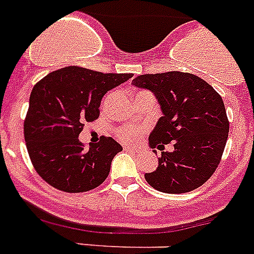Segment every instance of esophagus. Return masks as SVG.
<instances>
[{
    "instance_id": "1",
    "label": "esophagus",
    "mask_w": 254,
    "mask_h": 254,
    "mask_svg": "<svg viewBox=\"0 0 254 254\" xmlns=\"http://www.w3.org/2000/svg\"><path fill=\"white\" fill-rule=\"evenodd\" d=\"M124 150H127V151H133V152H138V147H134V146H125V148Z\"/></svg>"
}]
</instances>
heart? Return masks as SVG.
Segmentation results:
<instances>
[{
	"label": "heart",
	"instance_id": "heart-1",
	"mask_svg": "<svg viewBox=\"0 0 254 254\" xmlns=\"http://www.w3.org/2000/svg\"><path fill=\"white\" fill-rule=\"evenodd\" d=\"M142 134H143V127L137 125H123L116 129L117 137L125 142H135L142 137Z\"/></svg>",
	"mask_w": 254,
	"mask_h": 254
}]
</instances>
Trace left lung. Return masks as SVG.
Instances as JSON below:
<instances>
[{
	"instance_id": "left-lung-1",
	"label": "left lung",
	"mask_w": 254,
	"mask_h": 254,
	"mask_svg": "<svg viewBox=\"0 0 254 254\" xmlns=\"http://www.w3.org/2000/svg\"><path fill=\"white\" fill-rule=\"evenodd\" d=\"M131 84L152 91L163 111L148 138L150 146L160 151L168 143L175 146L172 153L161 152L155 172L144 174L148 185L167 193L189 192L204 185L218 167L229 137L221 95L187 72L140 74Z\"/></svg>"
}]
</instances>
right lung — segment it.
<instances>
[{
    "label": "right lung",
    "mask_w": 254,
    "mask_h": 254,
    "mask_svg": "<svg viewBox=\"0 0 254 254\" xmlns=\"http://www.w3.org/2000/svg\"><path fill=\"white\" fill-rule=\"evenodd\" d=\"M131 73H102L69 65L45 76L33 86L24 120V139L38 176L64 192H85L104 182L123 147L101 137L89 148L78 140L85 123L99 117L108 90Z\"/></svg>",
    "instance_id": "add662e5"
}]
</instances>
